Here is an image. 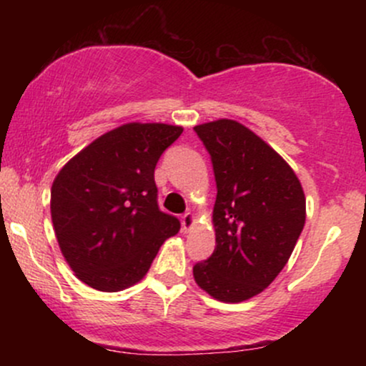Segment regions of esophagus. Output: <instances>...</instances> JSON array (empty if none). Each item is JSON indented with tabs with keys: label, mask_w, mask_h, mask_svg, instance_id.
I'll use <instances>...</instances> for the list:
<instances>
[{
	"label": "esophagus",
	"mask_w": 366,
	"mask_h": 366,
	"mask_svg": "<svg viewBox=\"0 0 366 366\" xmlns=\"http://www.w3.org/2000/svg\"><path fill=\"white\" fill-rule=\"evenodd\" d=\"M194 222H196V217L192 215V213H184V217H182L184 232H189V230L192 229V225H194Z\"/></svg>",
	"instance_id": "1"
}]
</instances>
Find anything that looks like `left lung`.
I'll return each instance as SVG.
<instances>
[{
  "instance_id": "obj_1",
  "label": "left lung",
  "mask_w": 366,
  "mask_h": 366,
  "mask_svg": "<svg viewBox=\"0 0 366 366\" xmlns=\"http://www.w3.org/2000/svg\"><path fill=\"white\" fill-rule=\"evenodd\" d=\"M217 182L215 251L192 268L196 284L224 303L268 287L292 254L306 220L300 179L262 137L236 120L194 127Z\"/></svg>"
}]
</instances>
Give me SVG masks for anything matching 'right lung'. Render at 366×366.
<instances>
[{"label": "right lung", "mask_w": 366, "mask_h": 366, "mask_svg": "<svg viewBox=\"0 0 366 366\" xmlns=\"http://www.w3.org/2000/svg\"><path fill=\"white\" fill-rule=\"evenodd\" d=\"M182 127L125 124L103 134L58 172L51 220L75 275L117 292L148 274L159 246L180 222L158 208L154 167Z\"/></svg>", "instance_id": "obj_1"}]
</instances>
